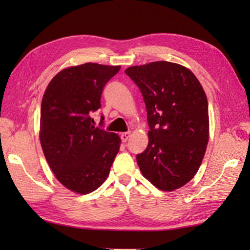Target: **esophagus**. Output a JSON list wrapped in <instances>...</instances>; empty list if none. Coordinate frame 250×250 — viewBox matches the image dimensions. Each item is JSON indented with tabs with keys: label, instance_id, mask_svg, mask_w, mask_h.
<instances>
[{
	"label": "esophagus",
	"instance_id": "34e87169",
	"mask_svg": "<svg viewBox=\"0 0 250 250\" xmlns=\"http://www.w3.org/2000/svg\"><path fill=\"white\" fill-rule=\"evenodd\" d=\"M130 132H125V133H121V135H120V139H121V141L124 142V143H125L126 141L129 140V137H130Z\"/></svg>",
	"mask_w": 250,
	"mask_h": 250
}]
</instances>
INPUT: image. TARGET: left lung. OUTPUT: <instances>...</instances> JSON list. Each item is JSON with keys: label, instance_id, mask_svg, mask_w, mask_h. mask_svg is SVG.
I'll use <instances>...</instances> for the list:
<instances>
[{"label": "left lung", "instance_id": "obj_1", "mask_svg": "<svg viewBox=\"0 0 250 250\" xmlns=\"http://www.w3.org/2000/svg\"><path fill=\"white\" fill-rule=\"evenodd\" d=\"M140 88L147 109L148 146L136 156L146 179L163 191L193 178L208 143V103L198 78L167 61L125 71Z\"/></svg>", "mask_w": 250, "mask_h": 250}]
</instances>
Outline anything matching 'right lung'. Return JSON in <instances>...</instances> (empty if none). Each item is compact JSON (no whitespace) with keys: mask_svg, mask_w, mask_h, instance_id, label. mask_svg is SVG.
<instances>
[{"mask_svg":"<svg viewBox=\"0 0 250 250\" xmlns=\"http://www.w3.org/2000/svg\"><path fill=\"white\" fill-rule=\"evenodd\" d=\"M120 66L84 63L59 72L42 100L40 139L56 178L74 192L87 194L107 178L119 151L120 137L94 126L92 113Z\"/></svg>","mask_w":250,"mask_h":250,"instance_id":"1","label":"right lung"}]
</instances>
